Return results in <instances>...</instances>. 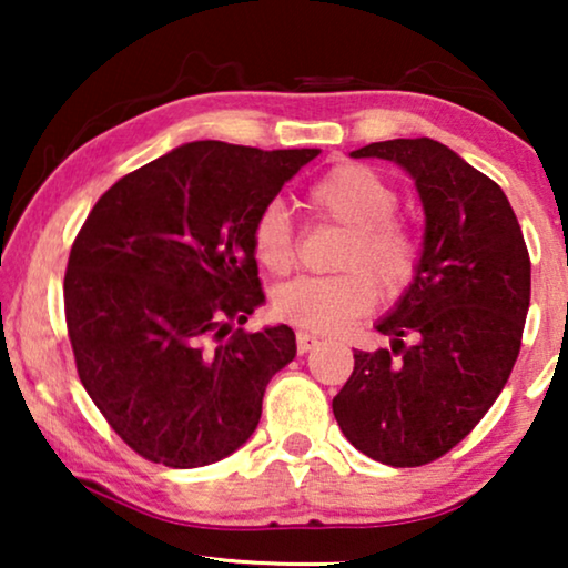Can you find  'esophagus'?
Listing matches in <instances>:
<instances>
[{
	"label": "esophagus",
	"mask_w": 568,
	"mask_h": 568,
	"mask_svg": "<svg viewBox=\"0 0 568 568\" xmlns=\"http://www.w3.org/2000/svg\"><path fill=\"white\" fill-rule=\"evenodd\" d=\"M315 344H317V336H313V333H307V331H297V352L300 354H307Z\"/></svg>",
	"instance_id": "esophagus-1"
}]
</instances>
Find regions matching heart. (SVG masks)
Instances as JSON below:
<instances>
[{
  "instance_id": "b5f03b06",
  "label": "heart",
  "mask_w": 568,
  "mask_h": 568,
  "mask_svg": "<svg viewBox=\"0 0 568 568\" xmlns=\"http://www.w3.org/2000/svg\"><path fill=\"white\" fill-rule=\"evenodd\" d=\"M307 204L321 220L346 230L331 276H300L274 292V313L317 333L344 331L377 302L400 297L414 284L422 247L410 227L395 216L398 191L375 168L344 162L317 178L307 191ZM255 261L268 274L284 276L297 261L292 216L271 201L251 227Z\"/></svg>"
}]
</instances>
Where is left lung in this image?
<instances>
[{
	"label": "left lung",
	"instance_id": "obj_1",
	"mask_svg": "<svg viewBox=\"0 0 568 568\" xmlns=\"http://www.w3.org/2000/svg\"><path fill=\"white\" fill-rule=\"evenodd\" d=\"M352 154L408 170L426 237L414 284L377 325L393 346L354 352L333 416L372 460L416 468L460 445L507 385L530 307V253L504 191L449 146L390 139Z\"/></svg>",
	"mask_w": 568,
	"mask_h": 568
}]
</instances>
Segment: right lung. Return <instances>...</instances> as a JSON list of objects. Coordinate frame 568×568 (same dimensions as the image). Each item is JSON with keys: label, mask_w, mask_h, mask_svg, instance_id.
I'll return each mask as SVG.
<instances>
[{"label": "right lung", "mask_w": 568, "mask_h": 568, "mask_svg": "<svg viewBox=\"0 0 568 568\" xmlns=\"http://www.w3.org/2000/svg\"><path fill=\"white\" fill-rule=\"evenodd\" d=\"M317 150L191 142L115 181L77 232L64 317L77 375L144 460L216 463L255 432L294 331H232L263 302L255 216Z\"/></svg>", "instance_id": "right-lung-1"}]
</instances>
